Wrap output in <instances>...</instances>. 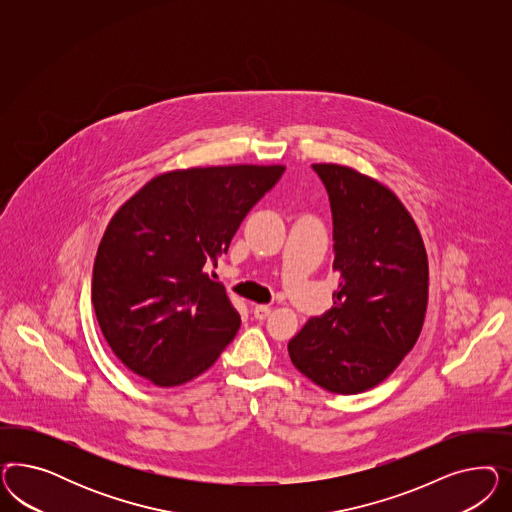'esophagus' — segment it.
Here are the masks:
<instances>
[{"label":"esophagus","instance_id":"esophagus-1","mask_svg":"<svg viewBox=\"0 0 512 512\" xmlns=\"http://www.w3.org/2000/svg\"><path fill=\"white\" fill-rule=\"evenodd\" d=\"M268 315H270V306H266V304H257V306H253V317H255V319L264 321Z\"/></svg>","mask_w":512,"mask_h":512}]
</instances>
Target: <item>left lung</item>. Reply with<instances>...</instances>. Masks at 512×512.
Segmentation results:
<instances>
[{
    "label": "left lung",
    "mask_w": 512,
    "mask_h": 512,
    "mask_svg": "<svg viewBox=\"0 0 512 512\" xmlns=\"http://www.w3.org/2000/svg\"><path fill=\"white\" fill-rule=\"evenodd\" d=\"M325 184L334 264V306L289 341L296 370L334 394L377 387L417 343L428 306V257L400 199L355 169L315 163Z\"/></svg>",
    "instance_id": "8db88e82"
}]
</instances>
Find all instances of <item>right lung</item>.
<instances>
[{
    "label": "right lung",
    "instance_id": "right-lung-1",
    "mask_svg": "<svg viewBox=\"0 0 512 512\" xmlns=\"http://www.w3.org/2000/svg\"><path fill=\"white\" fill-rule=\"evenodd\" d=\"M283 165L197 167L155 176L110 219L93 263L105 340L133 373L178 387L206 372L240 328L208 268Z\"/></svg>",
    "mask_w": 512,
    "mask_h": 512
}]
</instances>
